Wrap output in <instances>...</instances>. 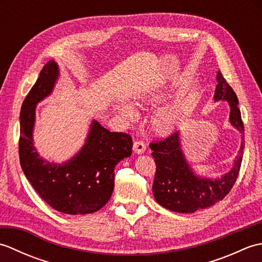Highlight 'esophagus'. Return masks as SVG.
I'll list each match as a JSON object with an SVG mask.
<instances>
[{
  "instance_id": "34e87169",
  "label": "esophagus",
  "mask_w": 262,
  "mask_h": 262,
  "mask_svg": "<svg viewBox=\"0 0 262 262\" xmlns=\"http://www.w3.org/2000/svg\"><path fill=\"white\" fill-rule=\"evenodd\" d=\"M146 149V144L144 143L143 141H135L134 142V151L137 153V154H142L145 152Z\"/></svg>"
}]
</instances>
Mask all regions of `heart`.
I'll list each match as a JSON object with an SVG mask.
<instances>
[{
	"instance_id": "heart-1",
	"label": "heart",
	"mask_w": 262,
	"mask_h": 262,
	"mask_svg": "<svg viewBox=\"0 0 262 262\" xmlns=\"http://www.w3.org/2000/svg\"><path fill=\"white\" fill-rule=\"evenodd\" d=\"M166 91L165 88H157L154 90L144 92L138 97V101L142 104L146 105H157L165 98ZM120 111L128 118L134 119L136 117V113L134 108L130 104L121 103L119 107ZM180 114L178 107H165L160 109L157 114L153 116L152 125L154 130L158 133L159 135H169L172 132L176 130V128L179 124Z\"/></svg>"
}]
</instances>
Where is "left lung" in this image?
I'll list each match as a JSON object with an SVG mask.
<instances>
[{"label": "left lung", "instance_id": "left-lung-1", "mask_svg": "<svg viewBox=\"0 0 262 262\" xmlns=\"http://www.w3.org/2000/svg\"><path fill=\"white\" fill-rule=\"evenodd\" d=\"M214 98L215 101L226 100L230 103L231 124L242 133L240 152L229 173L216 180L204 179L194 174L183 157L178 132L164 140L149 144L157 164L152 187L154 198L164 208L176 213H194L223 200L234 186L240 172L244 149V125L236 94L221 72L217 73Z\"/></svg>", "mask_w": 262, "mask_h": 262}]
</instances>
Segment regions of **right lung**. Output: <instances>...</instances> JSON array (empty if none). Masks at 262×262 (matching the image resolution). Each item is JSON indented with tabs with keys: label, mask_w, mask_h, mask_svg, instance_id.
Instances as JSON below:
<instances>
[{
	"label": "right lung",
	"mask_w": 262,
	"mask_h": 262,
	"mask_svg": "<svg viewBox=\"0 0 262 262\" xmlns=\"http://www.w3.org/2000/svg\"><path fill=\"white\" fill-rule=\"evenodd\" d=\"M58 66L49 60L24 100L20 113L19 158L33 189L52 208L64 214H91L108 203L115 187V166L130 157L133 140L126 133L91 125L88 140L77 155L63 165L39 158L32 141L36 104L51 94Z\"/></svg>",
	"instance_id": "right-lung-1"
}]
</instances>
